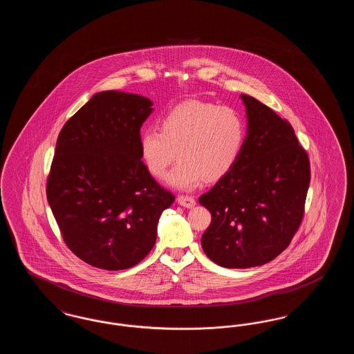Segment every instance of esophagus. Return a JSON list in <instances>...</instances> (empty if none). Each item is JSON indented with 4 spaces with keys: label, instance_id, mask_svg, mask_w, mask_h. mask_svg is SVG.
<instances>
[{
    "label": "esophagus",
    "instance_id": "1",
    "mask_svg": "<svg viewBox=\"0 0 354 354\" xmlns=\"http://www.w3.org/2000/svg\"><path fill=\"white\" fill-rule=\"evenodd\" d=\"M178 203L182 205V207H185V208H194L195 207V199L192 198V196H185V195H180V196H178Z\"/></svg>",
    "mask_w": 354,
    "mask_h": 354
}]
</instances>
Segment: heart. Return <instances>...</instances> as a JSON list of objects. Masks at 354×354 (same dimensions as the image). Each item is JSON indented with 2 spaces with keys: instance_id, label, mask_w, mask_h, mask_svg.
Here are the masks:
<instances>
[{
  "instance_id": "obj_1",
  "label": "heart",
  "mask_w": 354,
  "mask_h": 354,
  "mask_svg": "<svg viewBox=\"0 0 354 354\" xmlns=\"http://www.w3.org/2000/svg\"><path fill=\"white\" fill-rule=\"evenodd\" d=\"M244 136V120L234 109L187 101L162 118L160 131H142L139 153L155 178L165 176L178 155L179 163L169 172L166 183L191 191L203 180H218L234 167Z\"/></svg>"
}]
</instances>
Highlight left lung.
<instances>
[{
    "instance_id": "8db88e82",
    "label": "left lung",
    "mask_w": 354,
    "mask_h": 354,
    "mask_svg": "<svg viewBox=\"0 0 354 354\" xmlns=\"http://www.w3.org/2000/svg\"><path fill=\"white\" fill-rule=\"evenodd\" d=\"M247 135L234 167L199 203L212 220L203 251L220 267L251 268L286 250L303 220L309 159L286 119L241 94Z\"/></svg>"
}]
</instances>
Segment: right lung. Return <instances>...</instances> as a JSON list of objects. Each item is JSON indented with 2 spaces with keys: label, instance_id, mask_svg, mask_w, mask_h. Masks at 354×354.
Listing matches in <instances>:
<instances>
[{
  "label": "right lung",
  "instance_id": "add662e5",
  "mask_svg": "<svg viewBox=\"0 0 354 354\" xmlns=\"http://www.w3.org/2000/svg\"><path fill=\"white\" fill-rule=\"evenodd\" d=\"M152 104L139 94L101 91L58 135L48 202L68 248L95 268L127 270L143 260L175 201L140 160V127Z\"/></svg>",
  "mask_w": 354,
  "mask_h": 354
}]
</instances>
